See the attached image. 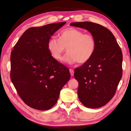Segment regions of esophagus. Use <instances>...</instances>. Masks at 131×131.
Returning a JSON list of instances; mask_svg holds the SVG:
<instances>
[{"label": "esophagus", "instance_id": "esophagus-1", "mask_svg": "<svg viewBox=\"0 0 131 131\" xmlns=\"http://www.w3.org/2000/svg\"><path fill=\"white\" fill-rule=\"evenodd\" d=\"M70 74H71V76H73L74 75V70H73V69H70Z\"/></svg>", "mask_w": 131, "mask_h": 131}]
</instances>
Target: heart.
Returning <instances> with one entry per match:
<instances>
[{"instance_id":"1","label":"heart","mask_w":131,"mask_h":131,"mask_svg":"<svg viewBox=\"0 0 131 131\" xmlns=\"http://www.w3.org/2000/svg\"><path fill=\"white\" fill-rule=\"evenodd\" d=\"M47 48L55 60L61 61L65 48L69 52L65 57L66 62L73 64L78 62L84 63L90 60L94 54L96 41L90 34H84L82 30L69 27L62 30L60 39L53 37L49 39Z\"/></svg>"}]
</instances>
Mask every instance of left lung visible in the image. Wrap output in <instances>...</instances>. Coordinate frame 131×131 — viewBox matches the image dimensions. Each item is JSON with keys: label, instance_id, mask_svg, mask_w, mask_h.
I'll return each instance as SVG.
<instances>
[{"label": "left lung", "instance_id": "left-lung-1", "mask_svg": "<svg viewBox=\"0 0 131 131\" xmlns=\"http://www.w3.org/2000/svg\"><path fill=\"white\" fill-rule=\"evenodd\" d=\"M70 25L88 30L95 40L92 57L75 69L74 75L79 83L80 101L88 108L101 107L114 96L122 78L121 49L113 33L101 25L88 21Z\"/></svg>", "mask_w": 131, "mask_h": 131}]
</instances>
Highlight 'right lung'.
<instances>
[{
  "label": "right lung",
  "mask_w": 131,
  "mask_h": 131,
  "mask_svg": "<svg viewBox=\"0 0 131 131\" xmlns=\"http://www.w3.org/2000/svg\"><path fill=\"white\" fill-rule=\"evenodd\" d=\"M66 22L31 27L22 35L10 54V79L29 106L47 110L57 102L70 78L68 68L55 60L47 43Z\"/></svg>",
  "instance_id": "1"
}]
</instances>
